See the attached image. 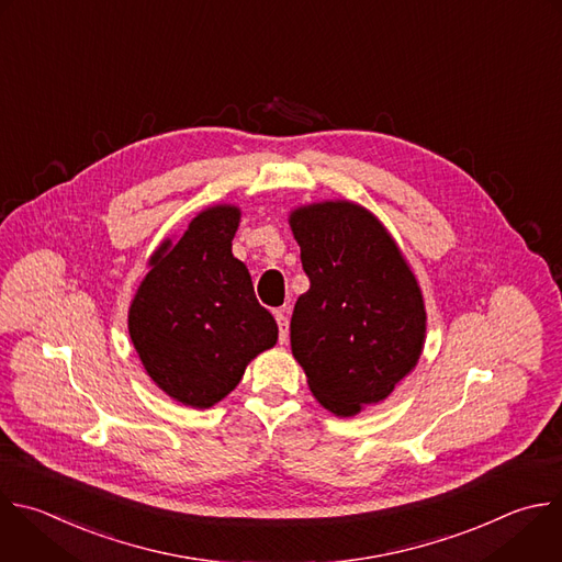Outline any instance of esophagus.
Returning a JSON list of instances; mask_svg holds the SVG:
<instances>
[{"instance_id": "1", "label": "esophagus", "mask_w": 562, "mask_h": 562, "mask_svg": "<svg viewBox=\"0 0 562 562\" xmlns=\"http://www.w3.org/2000/svg\"><path fill=\"white\" fill-rule=\"evenodd\" d=\"M276 319H278V328H280V341L286 344L289 339V308H278L276 311Z\"/></svg>"}]
</instances>
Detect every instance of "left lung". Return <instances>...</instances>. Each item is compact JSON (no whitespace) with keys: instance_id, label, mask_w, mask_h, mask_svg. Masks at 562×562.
Segmentation results:
<instances>
[{"instance_id":"8db88e82","label":"left lung","mask_w":562,"mask_h":562,"mask_svg":"<svg viewBox=\"0 0 562 562\" xmlns=\"http://www.w3.org/2000/svg\"><path fill=\"white\" fill-rule=\"evenodd\" d=\"M311 280L291 317V350L313 397L335 417L384 402L426 341L422 286L382 221L352 201L289 214Z\"/></svg>"}]
</instances>
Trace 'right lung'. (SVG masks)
<instances>
[{
  "label": "right lung",
  "instance_id": "right-lung-1",
  "mask_svg": "<svg viewBox=\"0 0 562 562\" xmlns=\"http://www.w3.org/2000/svg\"><path fill=\"white\" fill-rule=\"evenodd\" d=\"M240 207L203 210L178 240H162L127 311L130 339L149 380L173 402L212 408L243 380L251 359L278 341L232 240Z\"/></svg>",
  "mask_w": 562,
  "mask_h": 562
}]
</instances>
